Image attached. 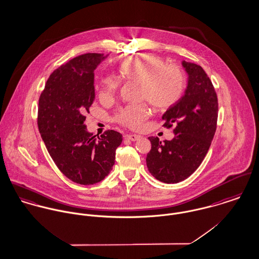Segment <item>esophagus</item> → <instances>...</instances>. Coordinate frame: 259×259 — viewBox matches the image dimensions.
I'll return each instance as SVG.
<instances>
[{
	"mask_svg": "<svg viewBox=\"0 0 259 259\" xmlns=\"http://www.w3.org/2000/svg\"><path fill=\"white\" fill-rule=\"evenodd\" d=\"M126 138L130 141H137L138 139H140V136L136 135V134H129V135L126 136Z\"/></svg>",
	"mask_w": 259,
	"mask_h": 259,
	"instance_id": "1",
	"label": "esophagus"
}]
</instances>
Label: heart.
<instances>
[{
    "label": "heart",
    "instance_id": "b5f03b06",
    "mask_svg": "<svg viewBox=\"0 0 259 259\" xmlns=\"http://www.w3.org/2000/svg\"><path fill=\"white\" fill-rule=\"evenodd\" d=\"M122 79L140 84L139 97L147 100L156 110L166 111L183 97L187 81L184 71L176 65H167L164 58L153 54H140L120 58L116 63ZM120 85L119 80L110 75L101 78V98L111 97ZM149 116L145 103L130 104L119 109L115 120L131 129H138Z\"/></svg>",
    "mask_w": 259,
    "mask_h": 259
}]
</instances>
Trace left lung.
Returning a JSON list of instances; mask_svg holds the SVG:
<instances>
[{
	"label": "left lung",
	"instance_id": "obj_1",
	"mask_svg": "<svg viewBox=\"0 0 259 259\" xmlns=\"http://www.w3.org/2000/svg\"><path fill=\"white\" fill-rule=\"evenodd\" d=\"M182 64L189 75L188 87L162 117L164 127L175 126V137L164 142L149 137L152 147L146 158L149 172L166 184L182 182L200 167L217 130L219 103L209 77L201 65L185 60Z\"/></svg>",
	"mask_w": 259,
	"mask_h": 259
}]
</instances>
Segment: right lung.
I'll return each instance as SVG.
<instances>
[{"mask_svg":"<svg viewBox=\"0 0 259 259\" xmlns=\"http://www.w3.org/2000/svg\"><path fill=\"white\" fill-rule=\"evenodd\" d=\"M104 58L85 54L70 59L50 75L38 99L37 126L46 147L60 172L80 185L108 176L122 142L117 131L96 138L84 124L95 98L94 69Z\"/></svg>","mask_w":259,"mask_h":259,"instance_id":"add662e5","label":"right lung"}]
</instances>
